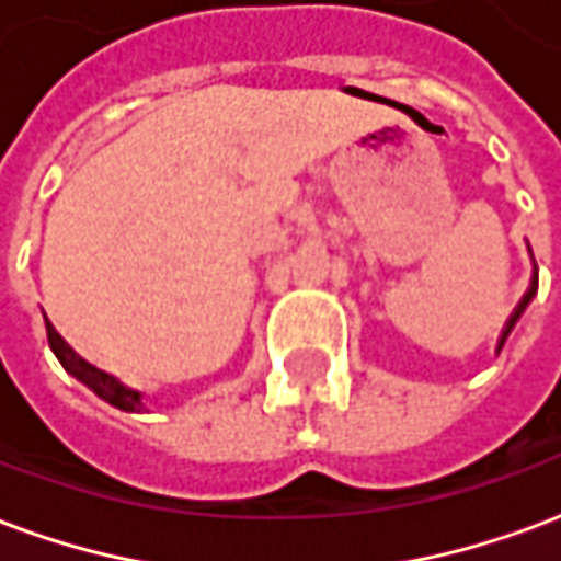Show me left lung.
<instances>
[{"label":"left lung","instance_id":"1","mask_svg":"<svg viewBox=\"0 0 561 561\" xmlns=\"http://www.w3.org/2000/svg\"><path fill=\"white\" fill-rule=\"evenodd\" d=\"M535 293H538V272H535L533 286H529V293H526V296H523V301H520V305H517V310H514V313H511L508 325H505V331H502V337H499V350H502V343H505V337H508L511 329H514V322L520 320V313H523V310H526V305H529V301H533Z\"/></svg>","mask_w":561,"mask_h":561}]
</instances>
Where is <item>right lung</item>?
<instances>
[{
	"instance_id": "right-lung-1",
	"label": "right lung",
	"mask_w": 561,
	"mask_h": 561,
	"mask_svg": "<svg viewBox=\"0 0 561 561\" xmlns=\"http://www.w3.org/2000/svg\"><path fill=\"white\" fill-rule=\"evenodd\" d=\"M47 341H50V350H53V355L59 358V365H62L71 376H77L80 382H85V386L92 388L98 398L113 403L116 410H125V412L142 410L140 394H137V391H130V388L122 386L116 376L104 374V370H98V367H92L89 362H83V358L73 353L71 346H68L62 337H59V331L53 329L50 322H47Z\"/></svg>"
}]
</instances>
